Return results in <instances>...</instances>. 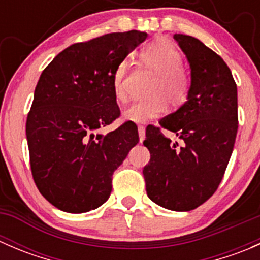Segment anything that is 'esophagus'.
Here are the masks:
<instances>
[{"label":"esophagus","instance_id":"esophagus-1","mask_svg":"<svg viewBox=\"0 0 260 260\" xmlns=\"http://www.w3.org/2000/svg\"><path fill=\"white\" fill-rule=\"evenodd\" d=\"M138 135H140V142H143L146 137V128L143 125L138 127Z\"/></svg>","mask_w":260,"mask_h":260}]
</instances>
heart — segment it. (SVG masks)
I'll use <instances>...</instances> for the list:
<instances>
[{"mask_svg":"<svg viewBox=\"0 0 260 260\" xmlns=\"http://www.w3.org/2000/svg\"><path fill=\"white\" fill-rule=\"evenodd\" d=\"M140 61L154 73V78L148 89L151 98L137 102L125 109V119L133 123H146L165 113L167 102L172 107L182 106L187 101L190 91V78L181 67V52L166 39H157L143 46L140 51ZM128 69L129 64L127 60H123L113 73L114 96L120 103H124L128 99Z\"/></svg>","mask_w":260,"mask_h":260,"instance_id":"obj_1","label":"heart"}]
</instances>
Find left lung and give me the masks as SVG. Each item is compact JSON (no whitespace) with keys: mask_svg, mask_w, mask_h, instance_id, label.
<instances>
[{"mask_svg":"<svg viewBox=\"0 0 260 260\" xmlns=\"http://www.w3.org/2000/svg\"><path fill=\"white\" fill-rule=\"evenodd\" d=\"M191 69L187 102L148 125L143 142L151 159L143 169L146 191L157 205L190 211L219 187L238 132V90L229 67L192 36L175 34ZM174 132L183 145L172 144L160 128Z\"/></svg>","mask_w":260,"mask_h":260,"instance_id":"obj_1","label":"left lung"}]
</instances>
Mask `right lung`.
<instances>
[{"label":"right lung","mask_w":260,"mask_h":260,"mask_svg":"<svg viewBox=\"0 0 260 260\" xmlns=\"http://www.w3.org/2000/svg\"><path fill=\"white\" fill-rule=\"evenodd\" d=\"M146 39L132 30L73 44L41 73L26 137L34 181L59 210L81 214L103 205L112 175L140 141L131 120L106 136L94 132L119 117L113 73Z\"/></svg>","instance_id":"1"}]
</instances>
